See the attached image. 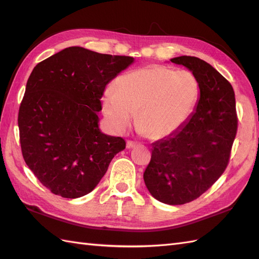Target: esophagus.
Listing matches in <instances>:
<instances>
[{"instance_id":"obj_1","label":"esophagus","mask_w":259,"mask_h":259,"mask_svg":"<svg viewBox=\"0 0 259 259\" xmlns=\"http://www.w3.org/2000/svg\"><path fill=\"white\" fill-rule=\"evenodd\" d=\"M136 142L135 141H133V140H128L126 141V148H128V149H133V148H135L136 147Z\"/></svg>"}]
</instances>
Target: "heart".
<instances>
[{
  "label": "heart",
  "mask_w": 259,
  "mask_h": 259,
  "mask_svg": "<svg viewBox=\"0 0 259 259\" xmlns=\"http://www.w3.org/2000/svg\"><path fill=\"white\" fill-rule=\"evenodd\" d=\"M199 82L188 71L166 65H148L121 75L114 91L103 97V111L113 128L121 133L133 122L146 138L158 140L183 126L197 106Z\"/></svg>",
  "instance_id": "b5f03b06"
}]
</instances>
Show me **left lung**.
I'll return each mask as SVG.
<instances>
[{"label":"left lung","instance_id":"obj_1","mask_svg":"<svg viewBox=\"0 0 259 259\" xmlns=\"http://www.w3.org/2000/svg\"><path fill=\"white\" fill-rule=\"evenodd\" d=\"M188 68L199 82L195 112L179 130L152 145L144 180L150 194L168 205L200 197L226 170L238 128L235 92L229 81L203 60H170Z\"/></svg>","mask_w":259,"mask_h":259}]
</instances>
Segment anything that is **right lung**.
<instances>
[{
  "mask_svg": "<svg viewBox=\"0 0 259 259\" xmlns=\"http://www.w3.org/2000/svg\"><path fill=\"white\" fill-rule=\"evenodd\" d=\"M133 62L70 47L33 69L19 109L20 144L27 167L52 194H89L125 148L123 138L101 133L98 112L106 85Z\"/></svg>",
  "mask_w": 259,
  "mask_h": 259,
  "instance_id": "obj_1",
  "label": "right lung"
}]
</instances>
